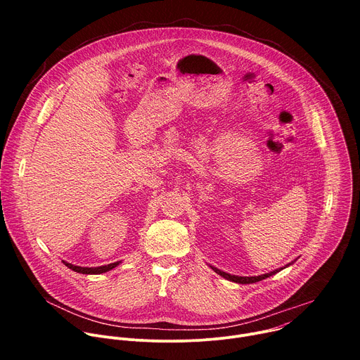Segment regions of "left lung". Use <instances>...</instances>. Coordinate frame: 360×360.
<instances>
[{
    "label": "left lung",
    "mask_w": 360,
    "mask_h": 360,
    "mask_svg": "<svg viewBox=\"0 0 360 360\" xmlns=\"http://www.w3.org/2000/svg\"><path fill=\"white\" fill-rule=\"evenodd\" d=\"M289 265H292V264H288L286 266H289ZM286 266L279 268V269H275V271H272V272H269V274H265V275H259V276H236V275L226 274V272H224V271H221V269H218V268L210 265V268H211L214 272H217L218 275H221L222 278H225V279H228V281H232V282H236V283H242V285H245V283H255V282H259V281H262V279H266V278L275 275L276 272L285 269Z\"/></svg>",
    "instance_id": "obj_1"
}]
</instances>
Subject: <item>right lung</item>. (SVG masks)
<instances>
[{
	"mask_svg": "<svg viewBox=\"0 0 360 360\" xmlns=\"http://www.w3.org/2000/svg\"><path fill=\"white\" fill-rule=\"evenodd\" d=\"M65 266H68L70 269H72L74 272H78V274H84V275H98V274H105L114 268H117L120 262H114V264H110V265H104V266H96V268H84V266H75L72 264H68V262H64Z\"/></svg>",
	"mask_w": 360,
	"mask_h": 360,
	"instance_id": "obj_1",
	"label": "right lung"
}]
</instances>
